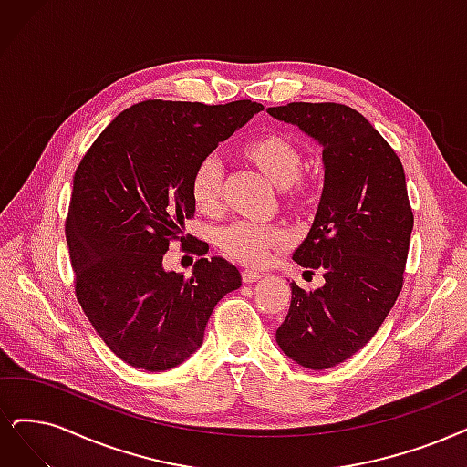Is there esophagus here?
Returning <instances> with one entry per match:
<instances>
[{
    "label": "esophagus",
    "instance_id": "obj_1",
    "mask_svg": "<svg viewBox=\"0 0 467 467\" xmlns=\"http://www.w3.org/2000/svg\"><path fill=\"white\" fill-rule=\"evenodd\" d=\"M255 279H260V271H257V269H250V267L243 269V281H244V283H254Z\"/></svg>",
    "mask_w": 467,
    "mask_h": 467
}]
</instances>
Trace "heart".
<instances>
[{"label":"heart","instance_id":"obj_1","mask_svg":"<svg viewBox=\"0 0 467 467\" xmlns=\"http://www.w3.org/2000/svg\"><path fill=\"white\" fill-rule=\"evenodd\" d=\"M250 161L264 171V175L277 186H290L300 177L302 155L288 138L279 134L257 136L244 146ZM223 165L217 155L210 153L200 160L190 181V192L200 212L213 213L221 203ZM288 233L275 223L254 219H238L221 229L217 236L219 248L236 262L262 265L271 252L286 244Z\"/></svg>","mask_w":467,"mask_h":467}]
</instances>
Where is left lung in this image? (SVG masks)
<instances>
[{
    "label": "left lung",
    "instance_id": "left-lung-1",
    "mask_svg": "<svg viewBox=\"0 0 467 467\" xmlns=\"http://www.w3.org/2000/svg\"><path fill=\"white\" fill-rule=\"evenodd\" d=\"M267 113L323 146L321 202L292 260L321 269L325 285H290L277 342L296 364L329 369L366 347L402 290L413 229L404 167L369 120L342 103L292 101Z\"/></svg>",
    "mask_w": 467,
    "mask_h": 467
}]
</instances>
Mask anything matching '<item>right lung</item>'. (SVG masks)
Instances as JSON below:
<instances>
[{"label":"right lung","mask_w":467,"mask_h":467,"mask_svg":"<svg viewBox=\"0 0 467 467\" xmlns=\"http://www.w3.org/2000/svg\"><path fill=\"white\" fill-rule=\"evenodd\" d=\"M262 109L250 99H148L119 113L80 160L65 221L75 295L125 364L146 371L182 364L202 347L217 302L243 285L223 257H202L186 279L163 269V255L171 240L188 243L200 160ZM192 252L202 255V240Z\"/></svg>","instance_id":"add662e5"}]
</instances>
